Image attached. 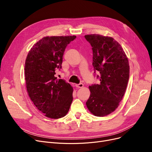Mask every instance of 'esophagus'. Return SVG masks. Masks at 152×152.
<instances>
[{"instance_id": "esophagus-1", "label": "esophagus", "mask_w": 152, "mask_h": 152, "mask_svg": "<svg viewBox=\"0 0 152 152\" xmlns=\"http://www.w3.org/2000/svg\"><path fill=\"white\" fill-rule=\"evenodd\" d=\"M84 86V84L83 83H80L78 84H76V87H77V88H82V87Z\"/></svg>"}]
</instances>
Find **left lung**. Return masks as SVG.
Here are the masks:
<instances>
[{"label": "left lung", "mask_w": 152, "mask_h": 152, "mask_svg": "<svg viewBox=\"0 0 152 152\" xmlns=\"http://www.w3.org/2000/svg\"><path fill=\"white\" fill-rule=\"evenodd\" d=\"M92 46V65L100 83L89 87L91 95L87 108L96 116H105L114 111L122 100L129 77V65L121 45L108 36L86 35Z\"/></svg>", "instance_id": "obj_1"}]
</instances>
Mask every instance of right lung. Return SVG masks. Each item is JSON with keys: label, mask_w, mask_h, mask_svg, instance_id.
Here are the masks:
<instances>
[{"label": "right lung", "mask_w": 152, "mask_h": 152, "mask_svg": "<svg viewBox=\"0 0 152 152\" xmlns=\"http://www.w3.org/2000/svg\"><path fill=\"white\" fill-rule=\"evenodd\" d=\"M76 36L45 37L29 50L25 61V76L29 96L45 116H65L73 101V87L63 79H57L56 70L61 69L66 46Z\"/></svg>", "instance_id": "obj_1"}]
</instances>
